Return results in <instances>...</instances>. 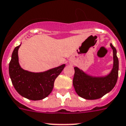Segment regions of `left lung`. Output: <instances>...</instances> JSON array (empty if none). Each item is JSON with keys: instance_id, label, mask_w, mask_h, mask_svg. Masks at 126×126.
I'll list each match as a JSON object with an SVG mask.
<instances>
[{"instance_id": "1", "label": "left lung", "mask_w": 126, "mask_h": 126, "mask_svg": "<svg viewBox=\"0 0 126 126\" xmlns=\"http://www.w3.org/2000/svg\"><path fill=\"white\" fill-rule=\"evenodd\" d=\"M113 50V68L105 76H94L83 70L75 66L73 85L78 95L87 100H95L101 98L115 87L119 74V60L117 50L110 43Z\"/></svg>"}]
</instances>
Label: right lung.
Here are the masks:
<instances>
[{
  "label": "right lung",
  "mask_w": 126,
  "mask_h": 126,
  "mask_svg": "<svg viewBox=\"0 0 126 126\" xmlns=\"http://www.w3.org/2000/svg\"><path fill=\"white\" fill-rule=\"evenodd\" d=\"M21 45L13 51L9 65V74L12 84L22 97L32 101L45 99L51 93L54 83L65 64L40 72H32L24 70L19 63L18 51Z\"/></svg>",
  "instance_id": "1"
}]
</instances>
